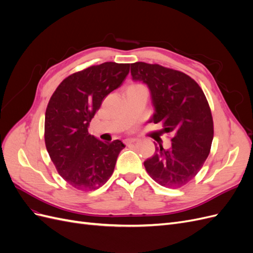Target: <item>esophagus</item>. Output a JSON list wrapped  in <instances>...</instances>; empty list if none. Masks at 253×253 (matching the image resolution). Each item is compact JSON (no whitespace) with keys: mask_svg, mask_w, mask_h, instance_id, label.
<instances>
[{"mask_svg":"<svg viewBox=\"0 0 253 253\" xmlns=\"http://www.w3.org/2000/svg\"><path fill=\"white\" fill-rule=\"evenodd\" d=\"M137 139L136 138H126L125 139V143L126 144H131V143H134Z\"/></svg>","mask_w":253,"mask_h":253,"instance_id":"esophagus-1","label":"esophagus"}]
</instances>
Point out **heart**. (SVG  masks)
<instances>
[{"mask_svg":"<svg viewBox=\"0 0 253 253\" xmlns=\"http://www.w3.org/2000/svg\"><path fill=\"white\" fill-rule=\"evenodd\" d=\"M133 87H139V86H141V85H132Z\"/></svg>","mask_w":253,"mask_h":253,"instance_id":"obj_1","label":"heart"}]
</instances>
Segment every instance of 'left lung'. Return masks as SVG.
I'll return each mask as SVG.
<instances>
[{
  "mask_svg": "<svg viewBox=\"0 0 253 253\" xmlns=\"http://www.w3.org/2000/svg\"><path fill=\"white\" fill-rule=\"evenodd\" d=\"M134 81L148 85L155 113L150 121L162 122L163 133L172 135V144L143 163L145 170L160 186L177 189L200 172L213 140V119L201 86L188 75L159 64H131Z\"/></svg>",
  "mask_w": 253,
  "mask_h": 253,
  "instance_id": "left-lung-1",
  "label": "left lung"
}]
</instances>
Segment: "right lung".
I'll use <instances>...</instances> for the list:
<instances>
[{"label": "right lung", "instance_id": "1", "mask_svg": "<svg viewBox=\"0 0 253 253\" xmlns=\"http://www.w3.org/2000/svg\"><path fill=\"white\" fill-rule=\"evenodd\" d=\"M129 64L104 62L72 74L59 84L45 112L44 139L62 178L80 191H93L112 176L120 140L103 142L88 134L89 122L103 99L118 88Z\"/></svg>", "mask_w": 253, "mask_h": 253}]
</instances>
